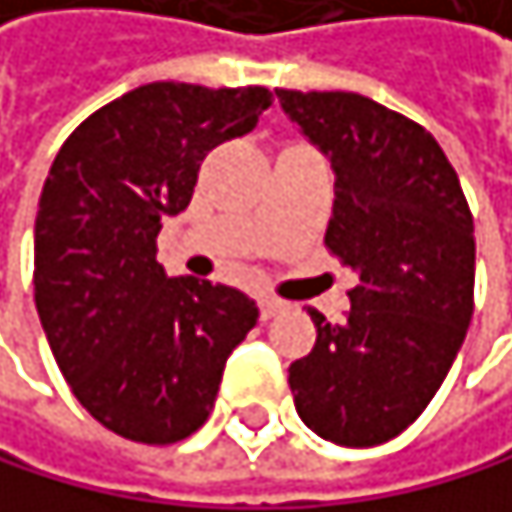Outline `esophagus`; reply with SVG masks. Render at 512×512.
<instances>
[{
	"instance_id": "34e87169",
	"label": "esophagus",
	"mask_w": 512,
	"mask_h": 512,
	"mask_svg": "<svg viewBox=\"0 0 512 512\" xmlns=\"http://www.w3.org/2000/svg\"><path fill=\"white\" fill-rule=\"evenodd\" d=\"M258 304H261V317H264V320H273V317L282 311V307H286V304H282L279 298H267V295H264Z\"/></svg>"
}]
</instances>
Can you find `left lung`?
<instances>
[{"instance_id": "8db88e82", "label": "left lung", "mask_w": 512, "mask_h": 512, "mask_svg": "<svg viewBox=\"0 0 512 512\" xmlns=\"http://www.w3.org/2000/svg\"><path fill=\"white\" fill-rule=\"evenodd\" d=\"M329 155L326 251L357 273L342 323L307 311L317 342L289 367L307 429L342 448L401 435L445 382L473 320L476 236L457 170L426 127L357 92L276 89Z\"/></svg>"}]
</instances>
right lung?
Segmentation results:
<instances>
[{"label": "right lung", "mask_w": 512, "mask_h": 512, "mask_svg": "<svg viewBox=\"0 0 512 512\" xmlns=\"http://www.w3.org/2000/svg\"><path fill=\"white\" fill-rule=\"evenodd\" d=\"M273 105L267 86L149 83L89 114L46 177L33 301L74 398L114 435L177 445L205 426L226 357L258 323L239 289L158 264L198 167Z\"/></svg>", "instance_id": "right-lung-1"}]
</instances>
